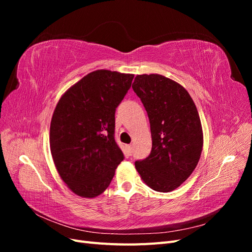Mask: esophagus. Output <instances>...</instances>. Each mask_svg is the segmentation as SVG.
Segmentation results:
<instances>
[{
	"label": "esophagus",
	"mask_w": 252,
	"mask_h": 252,
	"mask_svg": "<svg viewBox=\"0 0 252 252\" xmlns=\"http://www.w3.org/2000/svg\"><path fill=\"white\" fill-rule=\"evenodd\" d=\"M126 149H127V152H128L129 156H131L133 154V147L131 146V145H127Z\"/></svg>",
	"instance_id": "obj_1"
}]
</instances>
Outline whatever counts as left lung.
<instances>
[{
	"label": "left lung",
	"mask_w": 252,
	"mask_h": 252,
	"mask_svg": "<svg viewBox=\"0 0 252 252\" xmlns=\"http://www.w3.org/2000/svg\"><path fill=\"white\" fill-rule=\"evenodd\" d=\"M147 111L152 139L150 155L134 163L145 184L169 192L184 183L199 163L203 130L188 91L161 74H139L132 84Z\"/></svg>",
	"instance_id": "8db88e82"
}]
</instances>
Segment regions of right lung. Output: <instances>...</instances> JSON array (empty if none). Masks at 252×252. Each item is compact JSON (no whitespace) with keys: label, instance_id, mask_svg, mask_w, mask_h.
Returning <instances> with one entry per match:
<instances>
[{"label":"right lung","instance_id":"right-lung-1","mask_svg":"<svg viewBox=\"0 0 252 252\" xmlns=\"http://www.w3.org/2000/svg\"><path fill=\"white\" fill-rule=\"evenodd\" d=\"M134 74L88 73L61 96L50 123V151L65 184L79 196L103 193L124 155L114 140V113Z\"/></svg>","mask_w":252,"mask_h":252}]
</instances>
